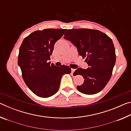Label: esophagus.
<instances>
[{
  "mask_svg": "<svg viewBox=\"0 0 131 131\" xmlns=\"http://www.w3.org/2000/svg\"><path fill=\"white\" fill-rule=\"evenodd\" d=\"M71 70H72V73L73 74V73H74V71L76 70V69H71Z\"/></svg>",
  "mask_w": 131,
  "mask_h": 131,
  "instance_id": "esophagus-1",
  "label": "esophagus"
}]
</instances>
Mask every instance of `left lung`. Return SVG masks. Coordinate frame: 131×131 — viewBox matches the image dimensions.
Returning a JSON list of instances; mask_svg holds the SVG:
<instances>
[{"instance_id": "1", "label": "left lung", "mask_w": 131, "mask_h": 131, "mask_svg": "<svg viewBox=\"0 0 131 131\" xmlns=\"http://www.w3.org/2000/svg\"><path fill=\"white\" fill-rule=\"evenodd\" d=\"M64 39L76 46L79 54L90 66L87 69L79 68L74 74H80L84 81L77 86L80 92L93 95L105 88L110 80L116 63V52L112 39L98 30L90 29H68Z\"/></svg>"}]
</instances>
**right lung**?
<instances>
[{
  "label": "right lung",
  "mask_w": 131,
  "mask_h": 131,
  "mask_svg": "<svg viewBox=\"0 0 131 131\" xmlns=\"http://www.w3.org/2000/svg\"><path fill=\"white\" fill-rule=\"evenodd\" d=\"M66 29H46L35 31L26 37L19 50L18 64L28 88L37 96L48 97L56 94L62 76L71 73L68 66L60 67L48 60L58 40Z\"/></svg>",
  "instance_id": "1"
}]
</instances>
